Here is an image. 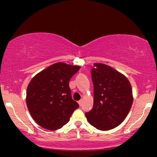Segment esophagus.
Here are the masks:
<instances>
[{"label": "esophagus", "instance_id": "1", "mask_svg": "<svg viewBox=\"0 0 157 157\" xmlns=\"http://www.w3.org/2000/svg\"><path fill=\"white\" fill-rule=\"evenodd\" d=\"M82 100H79L78 101V103H79V105H80V106H81V105H82Z\"/></svg>", "mask_w": 157, "mask_h": 157}]
</instances>
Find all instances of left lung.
I'll return each mask as SVG.
<instances>
[{
    "label": "left lung",
    "instance_id": "left-lung-1",
    "mask_svg": "<svg viewBox=\"0 0 157 157\" xmlns=\"http://www.w3.org/2000/svg\"><path fill=\"white\" fill-rule=\"evenodd\" d=\"M94 85V105L86 118L91 125L102 131L111 130L125 120L133 102L128 80L113 68L94 63L91 70Z\"/></svg>",
    "mask_w": 157,
    "mask_h": 157
}]
</instances>
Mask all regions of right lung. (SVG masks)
I'll use <instances>...</instances> for the list:
<instances>
[{
    "label": "right lung",
    "instance_id": "right-lung-1",
    "mask_svg": "<svg viewBox=\"0 0 157 157\" xmlns=\"http://www.w3.org/2000/svg\"><path fill=\"white\" fill-rule=\"evenodd\" d=\"M80 66L63 63L48 66L30 81L26 91V105L34 120L48 130L61 128L69 121L78 103L71 97L70 79Z\"/></svg>",
    "mask_w": 157,
    "mask_h": 157
}]
</instances>
